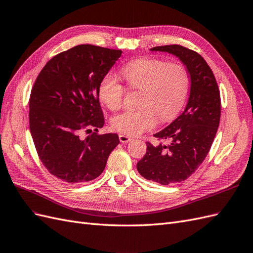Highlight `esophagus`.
<instances>
[{"instance_id":"34e87169","label":"esophagus","mask_w":253,"mask_h":253,"mask_svg":"<svg viewBox=\"0 0 253 253\" xmlns=\"http://www.w3.org/2000/svg\"><path fill=\"white\" fill-rule=\"evenodd\" d=\"M119 139H120V141H121L122 143H124V144H126V143L131 141L130 136H128V135H126V134H120V135H119Z\"/></svg>"}]
</instances>
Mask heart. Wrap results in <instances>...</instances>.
<instances>
[{"label":"heart","instance_id":"obj_1","mask_svg":"<svg viewBox=\"0 0 253 253\" xmlns=\"http://www.w3.org/2000/svg\"><path fill=\"white\" fill-rule=\"evenodd\" d=\"M121 74L129 88L142 90V93L139 109L125 110L113 117L111 125L114 130L139 135L156 126L157 115L162 122L174 119L185 103L190 78L181 64L141 58L125 64ZM125 92V86L111 74L104 76L99 83V98L111 110L120 109Z\"/></svg>","mask_w":253,"mask_h":253}]
</instances>
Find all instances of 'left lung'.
Masks as SVG:
<instances>
[{"label": "left lung", "mask_w": 253, "mask_h": 253, "mask_svg": "<svg viewBox=\"0 0 253 253\" xmlns=\"http://www.w3.org/2000/svg\"><path fill=\"white\" fill-rule=\"evenodd\" d=\"M150 50L178 57L191 77L184 111L154 134L170 144L155 146L147 142L146 154L136 164L141 176L168 185L184 181L204 162L219 126L220 94L211 68L198 53L178 44L156 46Z\"/></svg>", "instance_id": "8db88e82"}]
</instances>
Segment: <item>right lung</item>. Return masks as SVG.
<instances>
[{
    "label": "right lung",
    "instance_id": "1",
    "mask_svg": "<svg viewBox=\"0 0 253 253\" xmlns=\"http://www.w3.org/2000/svg\"><path fill=\"white\" fill-rule=\"evenodd\" d=\"M121 55L120 49L77 45L47 61L34 84L30 129L35 147L47 170L64 182L97 178L120 143L117 133L97 132L105 124L99 83ZM83 130L90 134L83 137Z\"/></svg>",
    "mask_w": 253,
    "mask_h": 253
}]
</instances>
